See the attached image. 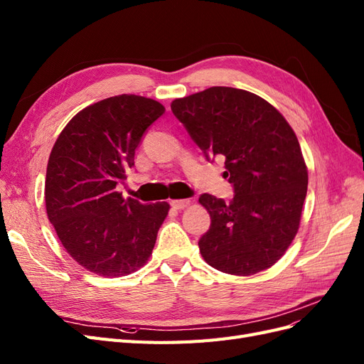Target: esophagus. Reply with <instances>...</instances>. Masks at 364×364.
Returning <instances> with one entry per match:
<instances>
[{
  "label": "esophagus",
  "mask_w": 364,
  "mask_h": 364,
  "mask_svg": "<svg viewBox=\"0 0 364 364\" xmlns=\"http://www.w3.org/2000/svg\"><path fill=\"white\" fill-rule=\"evenodd\" d=\"M170 205L174 208V209H183L186 206H190V200L186 199H181V200H171Z\"/></svg>",
  "instance_id": "1"
}]
</instances>
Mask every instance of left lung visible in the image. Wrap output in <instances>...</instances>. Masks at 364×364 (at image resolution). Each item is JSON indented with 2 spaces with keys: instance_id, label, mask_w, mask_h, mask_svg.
<instances>
[{
  "instance_id": "left-lung-1",
  "label": "left lung",
  "mask_w": 364,
  "mask_h": 364,
  "mask_svg": "<svg viewBox=\"0 0 364 364\" xmlns=\"http://www.w3.org/2000/svg\"><path fill=\"white\" fill-rule=\"evenodd\" d=\"M171 111L208 161L225 159L234 186L225 202L202 194L211 226L199 240L203 259L229 274L272 267L297 234L308 171L299 141L264 98L228 86L176 98Z\"/></svg>"
}]
</instances>
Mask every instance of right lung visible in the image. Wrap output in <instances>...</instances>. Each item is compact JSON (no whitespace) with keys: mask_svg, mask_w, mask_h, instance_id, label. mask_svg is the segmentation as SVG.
Listing matches in <instances>:
<instances>
[{"mask_svg":"<svg viewBox=\"0 0 364 364\" xmlns=\"http://www.w3.org/2000/svg\"><path fill=\"white\" fill-rule=\"evenodd\" d=\"M165 107L123 94L85 107L60 132L47 167L46 206L63 247L86 270L126 277L144 266L170 205L117 191L135 150Z\"/></svg>","mask_w":364,"mask_h":364,"instance_id":"right-lung-1","label":"right lung"}]
</instances>
